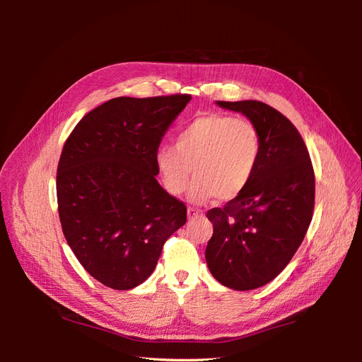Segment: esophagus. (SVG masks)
Here are the masks:
<instances>
[{
	"mask_svg": "<svg viewBox=\"0 0 362 362\" xmlns=\"http://www.w3.org/2000/svg\"><path fill=\"white\" fill-rule=\"evenodd\" d=\"M187 216H189V218H194V217H198V216H202V211L196 210V208H193V206H189L187 208Z\"/></svg>",
	"mask_w": 362,
	"mask_h": 362,
	"instance_id": "34e87169",
	"label": "esophagus"
}]
</instances>
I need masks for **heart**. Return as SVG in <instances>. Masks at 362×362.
<instances>
[{"label": "heart", "mask_w": 362, "mask_h": 362, "mask_svg": "<svg viewBox=\"0 0 362 362\" xmlns=\"http://www.w3.org/2000/svg\"><path fill=\"white\" fill-rule=\"evenodd\" d=\"M259 157V134L247 119L211 113L194 119L173 146H160L156 168L170 194L185 190L193 169L189 198L231 201L250 182Z\"/></svg>", "instance_id": "heart-1"}]
</instances>
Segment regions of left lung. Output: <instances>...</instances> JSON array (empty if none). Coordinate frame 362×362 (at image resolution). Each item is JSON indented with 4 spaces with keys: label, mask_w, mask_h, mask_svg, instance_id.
<instances>
[{
    "label": "left lung",
    "mask_w": 362,
    "mask_h": 362,
    "mask_svg": "<svg viewBox=\"0 0 362 362\" xmlns=\"http://www.w3.org/2000/svg\"><path fill=\"white\" fill-rule=\"evenodd\" d=\"M216 104L245 115L259 134L247 187L206 213L213 223L208 269L222 286L247 291L275 279L303 242L314 210V170L299 131L275 108L259 101Z\"/></svg>",
    "instance_id": "left-lung-1"
}]
</instances>
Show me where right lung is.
Listing matches in <instances>:
<instances>
[{"instance_id":"1","label":"right lung","mask_w":362,"mask_h":362,"mask_svg":"<svg viewBox=\"0 0 362 362\" xmlns=\"http://www.w3.org/2000/svg\"><path fill=\"white\" fill-rule=\"evenodd\" d=\"M190 100L113 98L87 113L63 146V234L81 266L107 287L131 290L145 282L164 242L187 221V208L156 178V152Z\"/></svg>"}]
</instances>
